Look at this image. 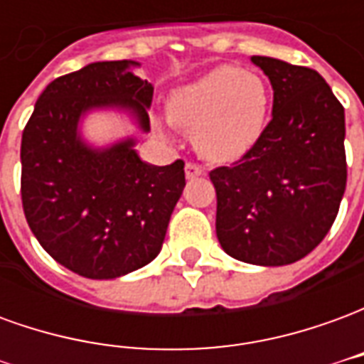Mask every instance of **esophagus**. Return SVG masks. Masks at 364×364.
I'll return each mask as SVG.
<instances>
[{"label":"esophagus","instance_id":"34e87169","mask_svg":"<svg viewBox=\"0 0 364 364\" xmlns=\"http://www.w3.org/2000/svg\"><path fill=\"white\" fill-rule=\"evenodd\" d=\"M203 173H205V169L200 166H195V164H187L185 166V177L187 179H195V177H200Z\"/></svg>","mask_w":364,"mask_h":364}]
</instances>
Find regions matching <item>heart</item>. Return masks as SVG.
<instances>
[{
  "instance_id": "heart-1",
  "label": "heart",
  "mask_w": 364,
  "mask_h": 364,
  "mask_svg": "<svg viewBox=\"0 0 364 364\" xmlns=\"http://www.w3.org/2000/svg\"><path fill=\"white\" fill-rule=\"evenodd\" d=\"M169 120L191 130L195 150L208 161L244 158L267 127L269 90L263 77L236 66L208 70L169 95ZM166 134V124L156 120Z\"/></svg>"
}]
</instances>
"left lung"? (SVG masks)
<instances>
[{"label": "left lung", "mask_w": 364, "mask_h": 364, "mask_svg": "<svg viewBox=\"0 0 364 364\" xmlns=\"http://www.w3.org/2000/svg\"><path fill=\"white\" fill-rule=\"evenodd\" d=\"M273 87V114L250 154L210 171L216 236L230 257L279 267L302 259L336 220L347 183L345 111L316 70L250 58Z\"/></svg>", "instance_id": "1"}]
</instances>
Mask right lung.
Segmentation results:
<instances>
[{"label": "right lung", "instance_id": "right-lung-1", "mask_svg": "<svg viewBox=\"0 0 364 364\" xmlns=\"http://www.w3.org/2000/svg\"><path fill=\"white\" fill-rule=\"evenodd\" d=\"M134 60L93 62L46 85L21 140V197L46 253L85 279H117L158 257L185 189V164L151 166L134 136L97 146L83 136L91 112L128 117L150 132L154 85Z\"/></svg>", "mask_w": 364, "mask_h": 364}]
</instances>
